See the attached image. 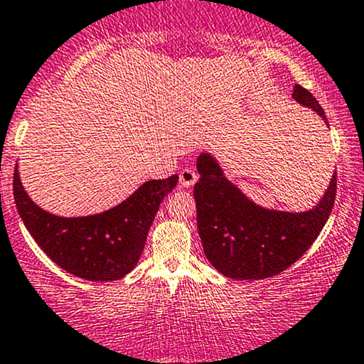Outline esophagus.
Instances as JSON below:
<instances>
[{"instance_id":"esophagus-1","label":"esophagus","mask_w":364,"mask_h":364,"mask_svg":"<svg viewBox=\"0 0 364 364\" xmlns=\"http://www.w3.org/2000/svg\"><path fill=\"white\" fill-rule=\"evenodd\" d=\"M196 179H198V174H196L195 169L185 168L183 171H179V183H181V185L185 188H190V186L195 185Z\"/></svg>"}]
</instances>
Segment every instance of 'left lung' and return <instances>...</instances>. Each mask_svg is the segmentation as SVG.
<instances>
[{
  "label": "left lung",
  "instance_id": "8db88e82",
  "mask_svg": "<svg viewBox=\"0 0 364 364\" xmlns=\"http://www.w3.org/2000/svg\"><path fill=\"white\" fill-rule=\"evenodd\" d=\"M292 97L326 121L323 107L304 87H294ZM196 166L200 179L193 193L198 232L206 259L225 277L259 280L284 272L314 243L334 206L336 173L316 208L289 213L252 203L210 154H201Z\"/></svg>",
  "mask_w": 364,
  "mask_h": 364
}]
</instances>
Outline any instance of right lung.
I'll return each mask as SVG.
<instances>
[{
	"mask_svg": "<svg viewBox=\"0 0 364 364\" xmlns=\"http://www.w3.org/2000/svg\"><path fill=\"white\" fill-rule=\"evenodd\" d=\"M176 183L178 174L151 179L116 208L80 218H62L36 206L21 186L18 168L13 195L30 235L60 269L90 282H109L134 269L161 201Z\"/></svg>",
	"mask_w": 364,
	"mask_h": 364,
	"instance_id": "1",
	"label": "right lung"
}]
</instances>
